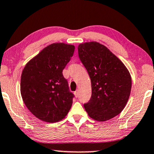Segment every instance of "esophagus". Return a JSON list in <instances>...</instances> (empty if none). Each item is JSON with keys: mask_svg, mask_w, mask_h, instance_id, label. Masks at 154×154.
Returning <instances> with one entry per match:
<instances>
[{"mask_svg": "<svg viewBox=\"0 0 154 154\" xmlns=\"http://www.w3.org/2000/svg\"><path fill=\"white\" fill-rule=\"evenodd\" d=\"M74 94H75V97H78L79 96V91H75V92H74Z\"/></svg>", "mask_w": 154, "mask_h": 154, "instance_id": "obj_1", "label": "esophagus"}]
</instances>
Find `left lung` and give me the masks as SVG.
<instances>
[{
  "label": "left lung",
  "instance_id": "obj_1",
  "mask_svg": "<svg viewBox=\"0 0 154 154\" xmlns=\"http://www.w3.org/2000/svg\"><path fill=\"white\" fill-rule=\"evenodd\" d=\"M78 51L91 81L92 94L84 104L85 110L97 121L117 116L130 95L131 79L128 70L106 47L96 42L81 44Z\"/></svg>",
  "mask_w": 154,
  "mask_h": 154
}]
</instances>
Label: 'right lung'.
I'll use <instances>...</instances> for the list:
<instances>
[{"mask_svg": "<svg viewBox=\"0 0 154 154\" xmlns=\"http://www.w3.org/2000/svg\"><path fill=\"white\" fill-rule=\"evenodd\" d=\"M74 50L73 45L51 44L24 68L21 95L27 109L38 119L57 122L64 118L71 109L74 95L62 72Z\"/></svg>", "mask_w": 154, "mask_h": 154, "instance_id": "obj_1", "label": "right lung"}]
</instances>
